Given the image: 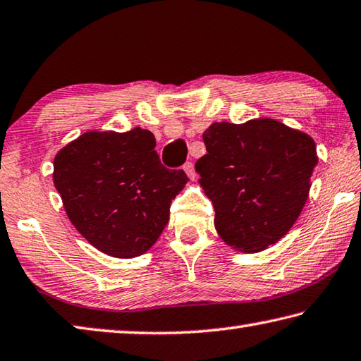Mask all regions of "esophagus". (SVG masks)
Segmentation results:
<instances>
[{"label": "esophagus", "instance_id": "34e87169", "mask_svg": "<svg viewBox=\"0 0 361 361\" xmlns=\"http://www.w3.org/2000/svg\"><path fill=\"white\" fill-rule=\"evenodd\" d=\"M183 170H185L189 178H191V180L195 178V167H194V162H186L185 166H183Z\"/></svg>", "mask_w": 361, "mask_h": 361}]
</instances>
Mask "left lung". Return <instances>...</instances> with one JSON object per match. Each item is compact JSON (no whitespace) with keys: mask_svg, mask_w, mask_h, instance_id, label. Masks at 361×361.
<instances>
[{"mask_svg":"<svg viewBox=\"0 0 361 361\" xmlns=\"http://www.w3.org/2000/svg\"><path fill=\"white\" fill-rule=\"evenodd\" d=\"M195 162L221 238L245 252L274 245L303 209L317 164L310 135L274 120L213 123Z\"/></svg>","mask_w":361,"mask_h":361,"instance_id":"8db88e82","label":"left lung"}]
</instances>
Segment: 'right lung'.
<instances>
[{"instance_id": "add662e5", "label": "right lung", "mask_w": 361, "mask_h": 361, "mask_svg": "<svg viewBox=\"0 0 361 361\" xmlns=\"http://www.w3.org/2000/svg\"><path fill=\"white\" fill-rule=\"evenodd\" d=\"M154 147L140 128L87 133L55 158L54 183L71 222L114 257H137L154 245L188 181L181 169L162 166Z\"/></svg>"}]
</instances>
